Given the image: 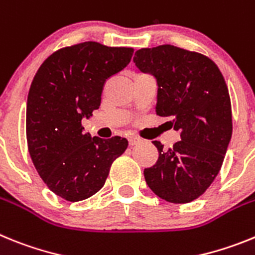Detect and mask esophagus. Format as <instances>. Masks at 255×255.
<instances>
[{
  "label": "esophagus",
  "instance_id": "esophagus-1",
  "mask_svg": "<svg viewBox=\"0 0 255 255\" xmlns=\"http://www.w3.org/2000/svg\"><path fill=\"white\" fill-rule=\"evenodd\" d=\"M128 142H129L130 146H133V145H136L137 142H140V138L136 136H130L129 138H128Z\"/></svg>",
  "mask_w": 255,
  "mask_h": 255
}]
</instances>
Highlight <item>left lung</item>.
Returning a JSON list of instances; mask_svg holds the SVG:
<instances>
[{"instance_id": "8db88e82", "label": "left lung", "mask_w": 255, "mask_h": 255, "mask_svg": "<svg viewBox=\"0 0 255 255\" xmlns=\"http://www.w3.org/2000/svg\"><path fill=\"white\" fill-rule=\"evenodd\" d=\"M133 61L158 83L159 117H169L181 141L164 149L145 168L147 186L163 200L185 204L212 185L222 167L232 136L229 88L218 66L205 55L172 45L136 51Z\"/></svg>"}]
</instances>
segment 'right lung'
Here are the masks:
<instances>
[{"instance_id":"1","label":"right lung","mask_w":255,"mask_h":255,"mask_svg":"<svg viewBox=\"0 0 255 255\" xmlns=\"http://www.w3.org/2000/svg\"><path fill=\"white\" fill-rule=\"evenodd\" d=\"M130 47L83 42L57 50L35 73L26 101V142L35 169L51 191L81 201L105 183L128 141L91 137L82 126L101 104L105 82L123 70Z\"/></svg>"}]
</instances>
